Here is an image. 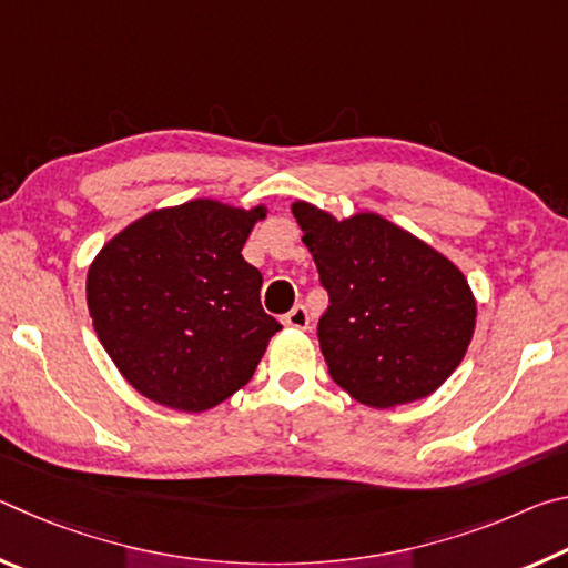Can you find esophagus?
<instances>
[{"mask_svg":"<svg viewBox=\"0 0 568 568\" xmlns=\"http://www.w3.org/2000/svg\"><path fill=\"white\" fill-rule=\"evenodd\" d=\"M307 323H311V318H307V311L303 305H295L291 313L283 315V325H287V328H295V331H305Z\"/></svg>","mask_w":568,"mask_h":568,"instance_id":"34e87169","label":"esophagus"}]
</instances>
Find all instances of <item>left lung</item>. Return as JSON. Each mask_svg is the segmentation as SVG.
<instances>
[{
  "label": "left lung",
  "mask_w": 568,
  "mask_h": 568,
  "mask_svg": "<svg viewBox=\"0 0 568 568\" xmlns=\"http://www.w3.org/2000/svg\"><path fill=\"white\" fill-rule=\"evenodd\" d=\"M331 295L318 341L331 378L371 408L436 393L476 331V295L460 267L378 213L338 220L291 205Z\"/></svg>",
  "instance_id": "obj_1"
}]
</instances>
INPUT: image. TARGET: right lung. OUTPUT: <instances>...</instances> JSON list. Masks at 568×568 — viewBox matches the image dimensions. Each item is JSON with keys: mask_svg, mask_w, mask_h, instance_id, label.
<instances>
[{"mask_svg": "<svg viewBox=\"0 0 568 568\" xmlns=\"http://www.w3.org/2000/svg\"><path fill=\"white\" fill-rule=\"evenodd\" d=\"M267 207L213 197L150 210L94 255L88 307L122 378L148 400L203 413L233 396L283 328L243 255Z\"/></svg>", "mask_w": 568, "mask_h": 568, "instance_id": "right-lung-1", "label": "right lung"}]
</instances>
